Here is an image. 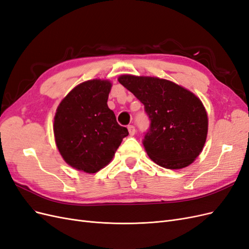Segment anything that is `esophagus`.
<instances>
[{"label":"esophagus","mask_w":249,"mask_h":249,"mask_svg":"<svg viewBox=\"0 0 249 249\" xmlns=\"http://www.w3.org/2000/svg\"><path fill=\"white\" fill-rule=\"evenodd\" d=\"M127 130H129L130 136H133V135L135 134V132H136V129H135L134 125H129V126H127Z\"/></svg>","instance_id":"34e87169"}]
</instances>
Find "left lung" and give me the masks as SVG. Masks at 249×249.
<instances>
[{"label": "left lung", "instance_id": "8db88e82", "mask_svg": "<svg viewBox=\"0 0 249 249\" xmlns=\"http://www.w3.org/2000/svg\"><path fill=\"white\" fill-rule=\"evenodd\" d=\"M118 81L144 105L150 124L142 143L150 159L168 169L196 159L208 134V115L198 97L164 79L124 74Z\"/></svg>", "mask_w": 249, "mask_h": 249}]
</instances>
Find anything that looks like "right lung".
<instances>
[{
    "instance_id": "obj_1",
    "label": "right lung",
    "mask_w": 249,
    "mask_h": 249,
    "mask_svg": "<svg viewBox=\"0 0 249 249\" xmlns=\"http://www.w3.org/2000/svg\"><path fill=\"white\" fill-rule=\"evenodd\" d=\"M112 84L90 80L74 87L57 108L54 135L64 161L94 173L110 163L127 129L119 125L107 102Z\"/></svg>"
}]
</instances>
